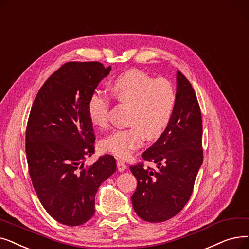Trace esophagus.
<instances>
[{
  "mask_svg": "<svg viewBox=\"0 0 249 249\" xmlns=\"http://www.w3.org/2000/svg\"><path fill=\"white\" fill-rule=\"evenodd\" d=\"M116 164H117V169H118V171L123 172L124 170L126 169V164H125L123 160H117Z\"/></svg>",
  "mask_w": 249,
  "mask_h": 249,
  "instance_id": "34e87169",
  "label": "esophagus"
}]
</instances>
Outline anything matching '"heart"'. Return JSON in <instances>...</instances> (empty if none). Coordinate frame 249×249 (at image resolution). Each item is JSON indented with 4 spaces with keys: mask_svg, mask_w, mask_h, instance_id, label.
<instances>
[{
    "mask_svg": "<svg viewBox=\"0 0 249 249\" xmlns=\"http://www.w3.org/2000/svg\"><path fill=\"white\" fill-rule=\"evenodd\" d=\"M111 96L127 105V127L117 129L101 141V147L118 158H126L144 141L158 139L169 125L176 105L172 83L155 79L143 71L132 69L118 75L109 87ZM110 101L100 94L90 96L87 112L90 123L99 128L108 126Z\"/></svg>",
    "mask_w": 249,
    "mask_h": 249,
    "instance_id": "b5f03b06",
    "label": "heart"
}]
</instances>
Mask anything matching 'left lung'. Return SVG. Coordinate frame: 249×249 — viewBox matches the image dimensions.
<instances>
[{
  "instance_id": "8db88e82",
  "label": "left lung",
  "mask_w": 249,
  "mask_h": 249,
  "mask_svg": "<svg viewBox=\"0 0 249 249\" xmlns=\"http://www.w3.org/2000/svg\"><path fill=\"white\" fill-rule=\"evenodd\" d=\"M176 105L169 125L148 148L142 158L154 162L157 169L133 165L137 188L132 202L137 215L147 222L167 221L183 209L193 194L203 164V122L194 88L176 73Z\"/></svg>"
}]
</instances>
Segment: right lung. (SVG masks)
Instances as JSON below:
<instances>
[{
  "label": "right lung",
  "mask_w": 249,
  "mask_h": 249,
  "mask_svg": "<svg viewBox=\"0 0 249 249\" xmlns=\"http://www.w3.org/2000/svg\"><path fill=\"white\" fill-rule=\"evenodd\" d=\"M111 68L98 62H70L47 79L30 110L26 157L33 187L46 212L68 226L86 223L95 213L100 184L116 170L113 156L94 154L93 125L87 105Z\"/></svg>",
  "instance_id": "add662e5"
}]
</instances>
